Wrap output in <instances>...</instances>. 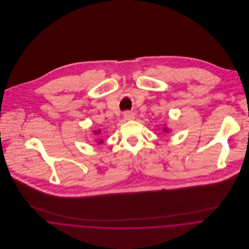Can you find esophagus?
Listing matches in <instances>:
<instances>
[{"label": "esophagus", "mask_w": 249, "mask_h": 249, "mask_svg": "<svg viewBox=\"0 0 249 249\" xmlns=\"http://www.w3.org/2000/svg\"><path fill=\"white\" fill-rule=\"evenodd\" d=\"M134 118H135V115L132 112H124V119L125 121H132V120H134Z\"/></svg>", "instance_id": "obj_1"}]
</instances>
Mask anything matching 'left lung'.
I'll list each match as a JSON object with an SVG mask.
<instances>
[{"label":"left lung","mask_w":249,"mask_h":249,"mask_svg":"<svg viewBox=\"0 0 249 249\" xmlns=\"http://www.w3.org/2000/svg\"><path fill=\"white\" fill-rule=\"evenodd\" d=\"M163 131H164L165 133H169V132L171 131V128H169L167 125H165V126L163 127Z\"/></svg>","instance_id":"8db88e82"}]
</instances>
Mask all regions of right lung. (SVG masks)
Instances as JSON below:
<instances>
[{
    "mask_svg": "<svg viewBox=\"0 0 249 249\" xmlns=\"http://www.w3.org/2000/svg\"><path fill=\"white\" fill-rule=\"evenodd\" d=\"M93 133L94 134H96V135H98V134H100L101 133V129H98V130H94L93 131ZM97 142H98V144H102L104 141H103V139H100V140H97Z\"/></svg>",
    "mask_w": 249,
    "mask_h": 249,
    "instance_id": "right-lung-1",
    "label": "right lung"
}]
</instances>
